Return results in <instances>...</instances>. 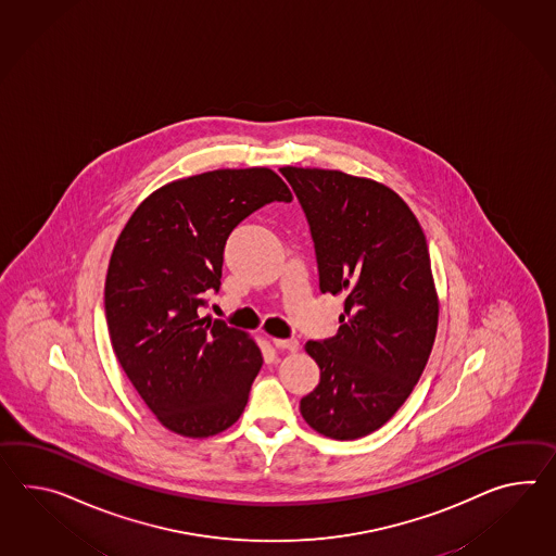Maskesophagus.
Here are the masks:
<instances>
[{"label":"esophagus","instance_id":"34e87169","mask_svg":"<svg viewBox=\"0 0 556 556\" xmlns=\"http://www.w3.org/2000/svg\"><path fill=\"white\" fill-rule=\"evenodd\" d=\"M273 345L277 350H289V352H298L299 350L298 339H273Z\"/></svg>","mask_w":556,"mask_h":556}]
</instances>
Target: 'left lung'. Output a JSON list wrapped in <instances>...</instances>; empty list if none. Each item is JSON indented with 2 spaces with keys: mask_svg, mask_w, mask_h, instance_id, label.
Returning a JSON list of instances; mask_svg holds the SVG:
<instances>
[{
  "mask_svg": "<svg viewBox=\"0 0 556 556\" xmlns=\"http://www.w3.org/2000/svg\"><path fill=\"white\" fill-rule=\"evenodd\" d=\"M281 175L309 223L319 291L343 298L338 336L305 343L319 383L299 409L315 432L355 440L392 418L428 364L438 329L428 243L376 180L298 166Z\"/></svg>",
  "mask_w": 556,
  "mask_h": 556,
  "instance_id": "1",
  "label": "left lung"
}]
</instances>
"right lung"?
I'll use <instances>...</instances> for the list:
<instances>
[{
    "label": "right lung",
    "mask_w": 556,
    "mask_h": 556,
    "mask_svg": "<svg viewBox=\"0 0 556 556\" xmlns=\"http://www.w3.org/2000/svg\"><path fill=\"white\" fill-rule=\"evenodd\" d=\"M291 199L269 168L180 178L142 201L114 244L104 287L112 350L170 432L208 438L243 414L261 350L199 309L220 289L232 229L261 206Z\"/></svg>",
    "instance_id": "1"
}]
</instances>
